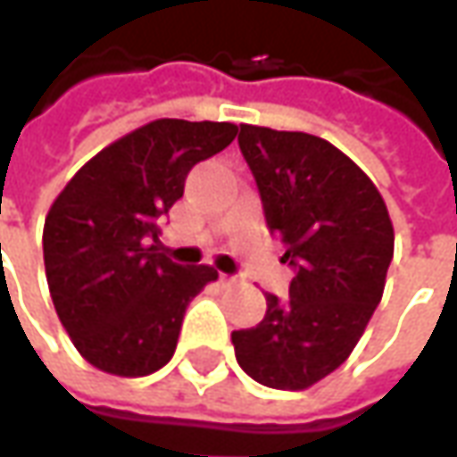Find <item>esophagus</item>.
Wrapping results in <instances>:
<instances>
[{"label":"esophagus","instance_id":"1","mask_svg":"<svg viewBox=\"0 0 457 457\" xmlns=\"http://www.w3.org/2000/svg\"><path fill=\"white\" fill-rule=\"evenodd\" d=\"M220 280H222L225 286H235V283H237V278L235 276H220Z\"/></svg>","mask_w":457,"mask_h":457}]
</instances>
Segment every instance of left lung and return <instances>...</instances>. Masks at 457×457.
<instances>
[{"label":"left lung","mask_w":457,"mask_h":457,"mask_svg":"<svg viewBox=\"0 0 457 457\" xmlns=\"http://www.w3.org/2000/svg\"><path fill=\"white\" fill-rule=\"evenodd\" d=\"M237 141L295 276L286 303L268 293L265 319L232 331L235 356L260 385L298 392L354 352L385 293L395 228L374 181L326 138L240 123Z\"/></svg>","instance_id":"8db88e82"}]
</instances>
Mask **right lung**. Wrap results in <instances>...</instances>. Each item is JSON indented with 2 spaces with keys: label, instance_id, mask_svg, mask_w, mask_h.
Returning a JSON list of instances; mask_svg holds the SVG:
<instances>
[{
  "label": "right lung",
  "instance_id": "add662e5",
  "mask_svg": "<svg viewBox=\"0 0 457 457\" xmlns=\"http://www.w3.org/2000/svg\"><path fill=\"white\" fill-rule=\"evenodd\" d=\"M235 136L225 120H151L98 151L53 202L45 276L57 319L96 370L146 377L174 356L184 311L217 270L166 258L159 222L192 166Z\"/></svg>",
  "mask_w": 457,
  "mask_h": 457
}]
</instances>
